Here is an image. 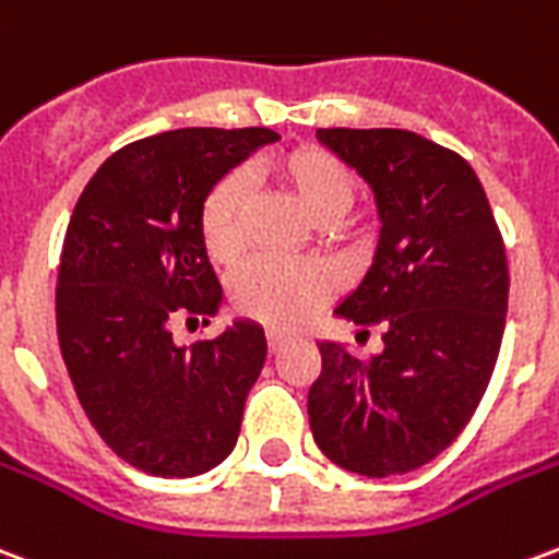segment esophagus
<instances>
[{
  "label": "esophagus",
  "instance_id": "1",
  "mask_svg": "<svg viewBox=\"0 0 559 559\" xmlns=\"http://www.w3.org/2000/svg\"><path fill=\"white\" fill-rule=\"evenodd\" d=\"M266 341H269V350H272V353H278L281 347H284V344H287V335H284V332H275V329H269Z\"/></svg>",
  "mask_w": 559,
  "mask_h": 559
}]
</instances>
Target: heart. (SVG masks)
Here are the masks:
<instances>
[{
  "label": "heart",
  "mask_w": 559,
  "mask_h": 559,
  "mask_svg": "<svg viewBox=\"0 0 559 559\" xmlns=\"http://www.w3.org/2000/svg\"><path fill=\"white\" fill-rule=\"evenodd\" d=\"M275 182L296 200L320 230L338 239L347 233V212L356 197L350 170L338 155L320 146H293L266 160ZM200 236L206 254L233 266L245 248V185L224 176L212 185L200 206ZM326 272L314 263H281L257 257L233 281V305L248 320L269 329H293L326 299Z\"/></svg>",
  "instance_id": "heart-1"
}]
</instances>
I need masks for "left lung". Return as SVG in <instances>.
<instances>
[{
    "label": "left lung",
    "instance_id": "1",
    "mask_svg": "<svg viewBox=\"0 0 559 559\" xmlns=\"http://www.w3.org/2000/svg\"><path fill=\"white\" fill-rule=\"evenodd\" d=\"M317 138L377 197L374 266L335 314L383 329V353L362 362L341 341L317 344L311 433L338 467L401 476L455 443L491 383L509 305L503 233L452 148L401 128H320Z\"/></svg>",
    "mask_w": 559,
    "mask_h": 559
}]
</instances>
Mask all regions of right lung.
<instances>
[{
	"instance_id": "add662e5",
	"label": "right lung",
	"mask_w": 559,
	"mask_h": 559,
	"mask_svg": "<svg viewBox=\"0 0 559 559\" xmlns=\"http://www.w3.org/2000/svg\"><path fill=\"white\" fill-rule=\"evenodd\" d=\"M269 128H176L116 148L71 212L56 281V329L80 407L116 455L148 476L218 467L266 362V335L236 323L173 344V323L218 311L221 284L200 206Z\"/></svg>"
}]
</instances>
